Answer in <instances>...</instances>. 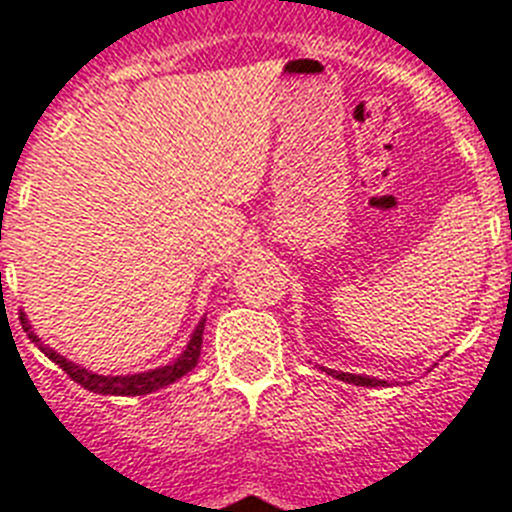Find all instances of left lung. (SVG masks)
<instances>
[{
    "instance_id": "8db88e82",
    "label": "left lung",
    "mask_w": 512,
    "mask_h": 512,
    "mask_svg": "<svg viewBox=\"0 0 512 512\" xmlns=\"http://www.w3.org/2000/svg\"><path fill=\"white\" fill-rule=\"evenodd\" d=\"M324 369V366H321ZM327 374L337 377L342 382H353V385H364V388H377V385H388L385 380H377V377H369V374H350V372H337V369H324Z\"/></svg>"
}]
</instances>
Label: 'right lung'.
Segmentation results:
<instances>
[{"instance_id": "obj_1", "label": "right lung", "mask_w": 512, "mask_h": 512, "mask_svg": "<svg viewBox=\"0 0 512 512\" xmlns=\"http://www.w3.org/2000/svg\"><path fill=\"white\" fill-rule=\"evenodd\" d=\"M20 324H23V332L31 337L36 348L42 350L44 356L52 358L55 364L63 369V372L71 377L74 382H79L82 388L92 390V393H100V396H146V393H154L159 388H167L175 380H180L183 374H188L193 366L199 364L201 356V337H204V324H207V316L196 324L191 340L185 345V350L175 361H170L167 366H156V369H148V372H135V374H98L84 369V366L68 361L66 356H60L58 350H52L50 345H44L42 337L36 335L34 327L28 324L26 313H20Z\"/></svg>"}]
</instances>
